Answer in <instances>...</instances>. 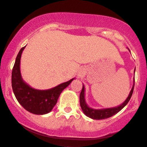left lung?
Instances as JSON below:
<instances>
[{"label": "left lung", "instance_id": "1", "mask_svg": "<svg viewBox=\"0 0 147 147\" xmlns=\"http://www.w3.org/2000/svg\"><path fill=\"white\" fill-rule=\"evenodd\" d=\"M135 71H136V68H135L134 73ZM134 85L135 79H133V85L131 91H130L129 95L128 96V97L126 98V100L124 101L122 104L116 106V107L106 108V109H94L89 107V106L87 105L85 99V88H84V86L83 85L82 92H81L80 96H79V101H80L81 108H82L84 113L85 114L87 117L92 118V119H106V118L112 117L113 115L117 114L119 111L122 110L123 108L128 104V102H129L130 99H131V96H132L133 89H134Z\"/></svg>", "mask_w": 147, "mask_h": 147}]
</instances>
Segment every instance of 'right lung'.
Segmentation results:
<instances>
[{"label":"right lung","mask_w":147,"mask_h":147,"mask_svg":"<svg viewBox=\"0 0 147 147\" xmlns=\"http://www.w3.org/2000/svg\"><path fill=\"white\" fill-rule=\"evenodd\" d=\"M25 48L20 50L11 73V86L15 97L26 111L35 115H44L50 113L56 105L61 92L68 86L75 78L70 79L48 90H37L30 86L23 81L20 70L22 52Z\"/></svg>","instance_id":"right-lung-1"}]
</instances>
